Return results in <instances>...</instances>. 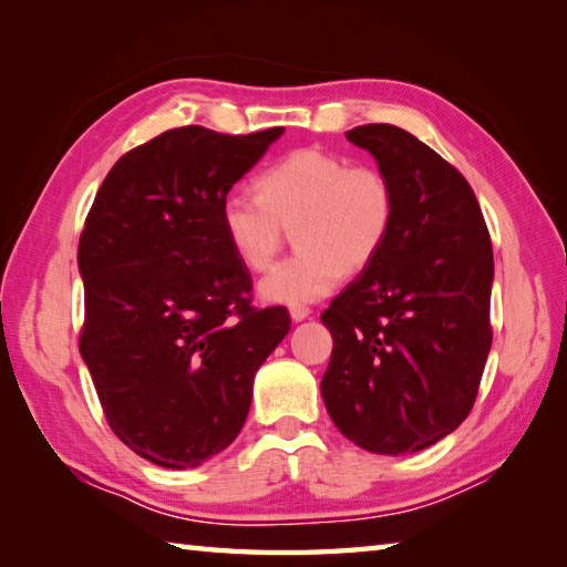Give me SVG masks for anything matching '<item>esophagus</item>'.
I'll list each match as a JSON object with an SVG mask.
<instances>
[{"label":"esophagus","instance_id":"1","mask_svg":"<svg viewBox=\"0 0 567 567\" xmlns=\"http://www.w3.org/2000/svg\"><path fill=\"white\" fill-rule=\"evenodd\" d=\"M290 318H292L295 322H302L305 318H310V307L292 305V307H290Z\"/></svg>","mask_w":567,"mask_h":567}]
</instances>
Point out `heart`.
<instances>
[{
  "instance_id": "heart-1",
  "label": "heart",
  "mask_w": 567,
  "mask_h": 567,
  "mask_svg": "<svg viewBox=\"0 0 567 567\" xmlns=\"http://www.w3.org/2000/svg\"><path fill=\"white\" fill-rule=\"evenodd\" d=\"M398 215V195L385 172L350 165L342 155L302 147L267 167L257 195L229 192L219 225L247 270L275 262L287 229L300 252L275 267L260 285L272 302H318L344 272L364 270L382 252Z\"/></svg>"
}]
</instances>
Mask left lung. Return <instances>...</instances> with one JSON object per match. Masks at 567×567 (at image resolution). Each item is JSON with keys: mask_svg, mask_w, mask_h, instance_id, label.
Masks as SVG:
<instances>
[{"mask_svg": "<svg viewBox=\"0 0 567 567\" xmlns=\"http://www.w3.org/2000/svg\"><path fill=\"white\" fill-rule=\"evenodd\" d=\"M390 177L398 215L382 252L320 315V382L340 433L405 455L453 433L475 405L493 344V245L473 187L395 124L348 132Z\"/></svg>", "mask_w": 567, "mask_h": 567, "instance_id": "8db88e82", "label": "left lung"}]
</instances>
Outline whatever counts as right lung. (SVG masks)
<instances>
[{
    "label": "right lung",
    "instance_id": "right-lung-1",
    "mask_svg": "<svg viewBox=\"0 0 567 567\" xmlns=\"http://www.w3.org/2000/svg\"><path fill=\"white\" fill-rule=\"evenodd\" d=\"M280 134L162 132L114 162L84 219L80 352L114 435L155 465L223 453L290 332L282 305H252L219 225L227 192Z\"/></svg>",
    "mask_w": 567,
    "mask_h": 567
}]
</instances>
